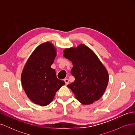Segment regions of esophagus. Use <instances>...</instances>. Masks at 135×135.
I'll return each instance as SVG.
<instances>
[{
  "mask_svg": "<svg viewBox=\"0 0 135 135\" xmlns=\"http://www.w3.org/2000/svg\"><path fill=\"white\" fill-rule=\"evenodd\" d=\"M64 81H65V84H66V85H68L69 84V80H68V79L65 78L64 79Z\"/></svg>",
  "mask_w": 135,
  "mask_h": 135,
  "instance_id": "obj_1",
  "label": "esophagus"
}]
</instances>
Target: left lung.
<instances>
[{
  "mask_svg": "<svg viewBox=\"0 0 135 135\" xmlns=\"http://www.w3.org/2000/svg\"><path fill=\"white\" fill-rule=\"evenodd\" d=\"M64 56L71 61V73L74 82L68 85L76 99L83 105L99 100L103 95L109 81L107 69L97 56L84 44L64 50Z\"/></svg>",
  "mask_w": 135,
  "mask_h": 135,
  "instance_id": "left-lung-1",
  "label": "left lung"
}]
</instances>
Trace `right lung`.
Returning a JSON list of instances; mask_svg holds the SVG:
<instances>
[{"label": "right lung", "mask_w": 135, "mask_h": 135, "mask_svg": "<svg viewBox=\"0 0 135 135\" xmlns=\"http://www.w3.org/2000/svg\"><path fill=\"white\" fill-rule=\"evenodd\" d=\"M56 56V48L51 43L41 44L32 53L21 74L22 87L27 96L42 107L50 104L56 92L65 84L51 68Z\"/></svg>", "instance_id": "add662e5"}]
</instances>
